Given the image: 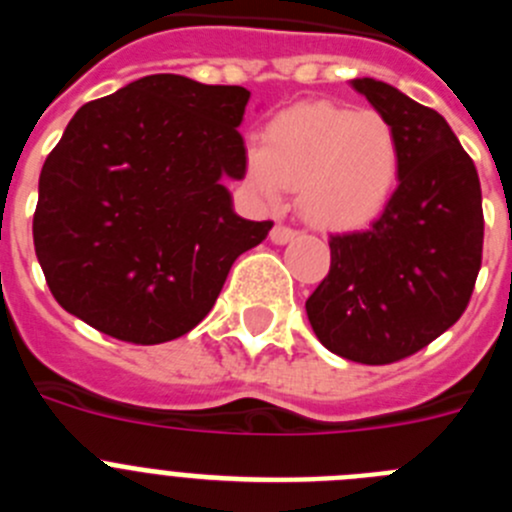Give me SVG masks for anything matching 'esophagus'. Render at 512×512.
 <instances>
[{
  "label": "esophagus",
  "mask_w": 512,
  "mask_h": 512,
  "mask_svg": "<svg viewBox=\"0 0 512 512\" xmlns=\"http://www.w3.org/2000/svg\"><path fill=\"white\" fill-rule=\"evenodd\" d=\"M295 235H297V230L287 228V225H274V228H271L269 238H271V243H277V246H284V243L292 241Z\"/></svg>",
  "instance_id": "obj_1"
}]
</instances>
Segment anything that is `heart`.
I'll use <instances>...</instances> for the list:
<instances>
[{
  "label": "heart",
  "instance_id": "b5f03b06",
  "mask_svg": "<svg viewBox=\"0 0 512 512\" xmlns=\"http://www.w3.org/2000/svg\"><path fill=\"white\" fill-rule=\"evenodd\" d=\"M402 164L400 135L382 112L307 102L279 112L264 146H248L246 179L266 202L297 189L320 228H356L390 205Z\"/></svg>",
  "mask_w": 512,
  "mask_h": 512
}]
</instances>
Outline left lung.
I'll return each mask as SVG.
<instances>
[{
    "label": "left lung",
    "mask_w": 512,
    "mask_h": 512,
    "mask_svg": "<svg viewBox=\"0 0 512 512\" xmlns=\"http://www.w3.org/2000/svg\"><path fill=\"white\" fill-rule=\"evenodd\" d=\"M351 87L395 125L400 179L369 228L330 235V271L305 310L328 351L379 366L413 356L467 310L485 217L474 161L449 122L384 81Z\"/></svg>",
    "instance_id": "obj_1"
}]
</instances>
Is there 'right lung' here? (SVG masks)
<instances>
[{"instance_id":"right-lung-1","label":"right lung","mask_w":512,"mask_h":512,"mask_svg":"<svg viewBox=\"0 0 512 512\" xmlns=\"http://www.w3.org/2000/svg\"><path fill=\"white\" fill-rule=\"evenodd\" d=\"M251 92L153 74L79 107L45 158L33 217L53 297L117 341L166 343L205 318L271 220L235 215Z\"/></svg>"}]
</instances>
